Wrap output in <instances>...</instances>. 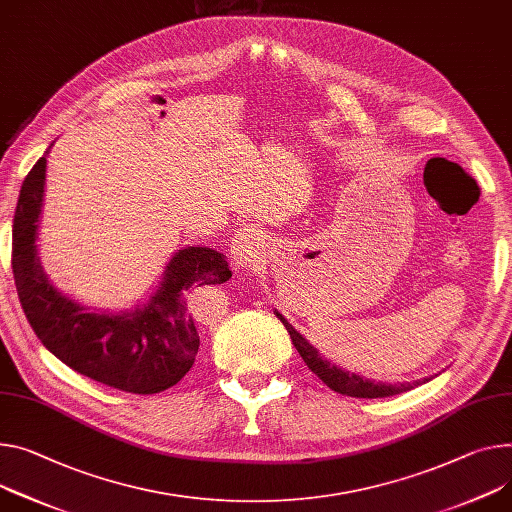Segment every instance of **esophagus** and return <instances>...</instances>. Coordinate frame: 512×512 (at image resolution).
Returning <instances> with one entry per match:
<instances>
[{"label": "esophagus", "instance_id": "obj_1", "mask_svg": "<svg viewBox=\"0 0 512 512\" xmlns=\"http://www.w3.org/2000/svg\"><path fill=\"white\" fill-rule=\"evenodd\" d=\"M264 244V235L254 225H244L233 238L231 246V262L238 268H248L260 256V248Z\"/></svg>", "mask_w": 512, "mask_h": 512}]
</instances>
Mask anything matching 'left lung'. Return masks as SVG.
Wrapping results in <instances>:
<instances>
[{
  "label": "left lung",
  "instance_id": "8db88e82",
  "mask_svg": "<svg viewBox=\"0 0 512 512\" xmlns=\"http://www.w3.org/2000/svg\"><path fill=\"white\" fill-rule=\"evenodd\" d=\"M277 318L283 322V326L287 328V332L291 334V340L297 348L299 355L303 357L305 365L316 373L330 389L342 393V396H350V398H389V396H398V393L410 391L422 383H428L432 377H424V379H416V381H404V383H381V381H371L365 379L357 373H350L340 369L338 365L330 363L324 355H320V350L313 346L303 334H299L283 316L279 309H274Z\"/></svg>",
  "mask_w": 512,
  "mask_h": 512
}]
</instances>
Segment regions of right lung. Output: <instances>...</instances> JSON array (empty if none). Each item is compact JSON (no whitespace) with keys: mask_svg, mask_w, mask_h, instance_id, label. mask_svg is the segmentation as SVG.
<instances>
[{"mask_svg":"<svg viewBox=\"0 0 512 512\" xmlns=\"http://www.w3.org/2000/svg\"><path fill=\"white\" fill-rule=\"evenodd\" d=\"M51 147L24 178L12 225V268L22 309L34 334L73 371L121 391L160 393L190 371L199 352L186 291L229 281L227 260L213 248L178 250L160 285L135 309H90L67 297L49 279L36 246Z\"/></svg>","mask_w":512,"mask_h":512,"instance_id":"right-lung-1","label":"right lung"}]
</instances>
